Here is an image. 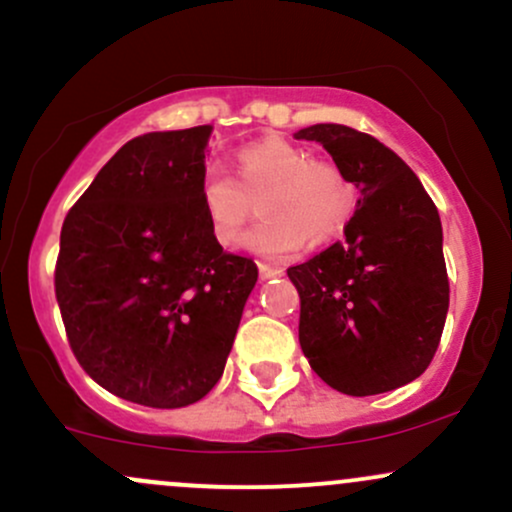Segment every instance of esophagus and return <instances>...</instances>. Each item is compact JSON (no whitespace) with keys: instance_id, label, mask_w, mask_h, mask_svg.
Listing matches in <instances>:
<instances>
[{"instance_id":"esophagus-1","label":"esophagus","mask_w":512,"mask_h":512,"mask_svg":"<svg viewBox=\"0 0 512 512\" xmlns=\"http://www.w3.org/2000/svg\"><path fill=\"white\" fill-rule=\"evenodd\" d=\"M258 275H261V280L280 278V275H283V268L268 266V263H258Z\"/></svg>"}]
</instances>
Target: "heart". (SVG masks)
I'll use <instances>...</instances> for the list:
<instances>
[{
	"label": "heart",
	"instance_id": "1",
	"mask_svg": "<svg viewBox=\"0 0 512 512\" xmlns=\"http://www.w3.org/2000/svg\"><path fill=\"white\" fill-rule=\"evenodd\" d=\"M239 179L220 162L205 164L200 174V208L217 244L232 246L238 229L264 193V217L239 238L241 249L263 258H290L304 244H324L336 237L350 215L348 181L321 159H309L302 147L283 137H263L237 152Z\"/></svg>",
	"mask_w": 512,
	"mask_h": 512
}]
</instances>
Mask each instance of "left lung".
<instances>
[{
  "label": "left lung",
  "mask_w": 512,
  "mask_h": 512,
  "mask_svg": "<svg viewBox=\"0 0 512 512\" xmlns=\"http://www.w3.org/2000/svg\"><path fill=\"white\" fill-rule=\"evenodd\" d=\"M295 137L319 142L360 193L346 241L287 268L300 292L302 353L338 392H392L426 372L450 307L438 208L372 135L317 123Z\"/></svg>",
  "instance_id": "1"
}]
</instances>
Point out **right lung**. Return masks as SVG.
I'll return each mask as SVG.
<instances>
[{
	"label": "right lung",
	"instance_id": "add662e5",
	"mask_svg": "<svg viewBox=\"0 0 512 512\" xmlns=\"http://www.w3.org/2000/svg\"><path fill=\"white\" fill-rule=\"evenodd\" d=\"M212 125L125 142L67 212L55 295L86 375L132 404L181 409L225 372L258 271L200 208Z\"/></svg>",
	"mask_w": 512,
	"mask_h": 512
}]
</instances>
